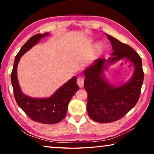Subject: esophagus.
<instances>
[{"instance_id":"esophagus-1","label":"esophagus","mask_w":154,"mask_h":154,"mask_svg":"<svg viewBox=\"0 0 154 154\" xmlns=\"http://www.w3.org/2000/svg\"><path fill=\"white\" fill-rule=\"evenodd\" d=\"M77 83L78 85H79L80 88H82V87H83V83H84V79H83V77H79L77 79Z\"/></svg>"}]
</instances>
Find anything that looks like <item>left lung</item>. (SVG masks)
I'll return each instance as SVG.
<instances>
[{"label": "left lung", "mask_w": 154, "mask_h": 154, "mask_svg": "<svg viewBox=\"0 0 154 154\" xmlns=\"http://www.w3.org/2000/svg\"><path fill=\"white\" fill-rule=\"evenodd\" d=\"M106 35L113 47V56L108 60L105 58L96 60L84 71L83 85L88 93L87 111L91 119L99 123L117 121L128 113L139 100L144 79L141 58L137 51L113 36ZM124 58L135 64L134 75L129 82L114 87L102 77L104 64Z\"/></svg>", "instance_id": "8db88e82"}]
</instances>
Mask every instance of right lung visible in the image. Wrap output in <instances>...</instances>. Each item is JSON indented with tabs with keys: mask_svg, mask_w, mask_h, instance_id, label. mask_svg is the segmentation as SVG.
Segmentation results:
<instances>
[{
	"mask_svg": "<svg viewBox=\"0 0 154 154\" xmlns=\"http://www.w3.org/2000/svg\"><path fill=\"white\" fill-rule=\"evenodd\" d=\"M48 32L36 34L27 41L15 56L11 79L15 100L18 106L32 120L41 124L58 123L66 116L68 105L71 98L79 87L77 84V77H74L62 85L48 98H33L26 96L20 90L17 78V67L23 54L29 50L41 38L48 35Z\"/></svg>",
	"mask_w": 154,
	"mask_h": 154,
	"instance_id": "right-lung-1",
	"label": "right lung"
}]
</instances>
